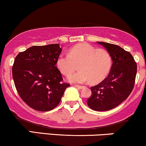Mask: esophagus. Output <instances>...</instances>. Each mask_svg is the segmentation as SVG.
<instances>
[{"mask_svg": "<svg viewBox=\"0 0 146 146\" xmlns=\"http://www.w3.org/2000/svg\"><path fill=\"white\" fill-rule=\"evenodd\" d=\"M74 86L76 87L77 88H78V89H82V88H84V86H80V85H74Z\"/></svg>", "mask_w": 146, "mask_h": 146, "instance_id": "obj_1", "label": "esophagus"}]
</instances>
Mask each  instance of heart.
Instances as JSON below:
<instances>
[{"instance_id": "heart-1", "label": "heart", "mask_w": 146, "mask_h": 146, "mask_svg": "<svg viewBox=\"0 0 146 146\" xmlns=\"http://www.w3.org/2000/svg\"><path fill=\"white\" fill-rule=\"evenodd\" d=\"M76 64H79L80 70L68 75V81L80 84L97 83L109 73L112 59L106 50L98 49L88 43H80L70 48L68 53L60 54L56 60L57 68L64 75L74 71Z\"/></svg>"}]
</instances>
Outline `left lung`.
<instances>
[{"instance_id":"obj_1","label":"left lung","mask_w":146,"mask_h":146,"mask_svg":"<svg viewBox=\"0 0 146 146\" xmlns=\"http://www.w3.org/2000/svg\"><path fill=\"white\" fill-rule=\"evenodd\" d=\"M109 53L113 65L108 77L90 87L87 104L92 110L106 111L117 107L131 93L137 74V63L128 51L116 44L97 42Z\"/></svg>"}]
</instances>
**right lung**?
Segmentation results:
<instances>
[{"mask_svg":"<svg viewBox=\"0 0 146 146\" xmlns=\"http://www.w3.org/2000/svg\"><path fill=\"white\" fill-rule=\"evenodd\" d=\"M60 44L33 46L18 54L12 67L14 84L22 100L33 109L48 111L56 108L65 89L56 60Z\"/></svg>","mask_w":146,"mask_h":146,"instance_id":"1","label":"right lung"}]
</instances>
